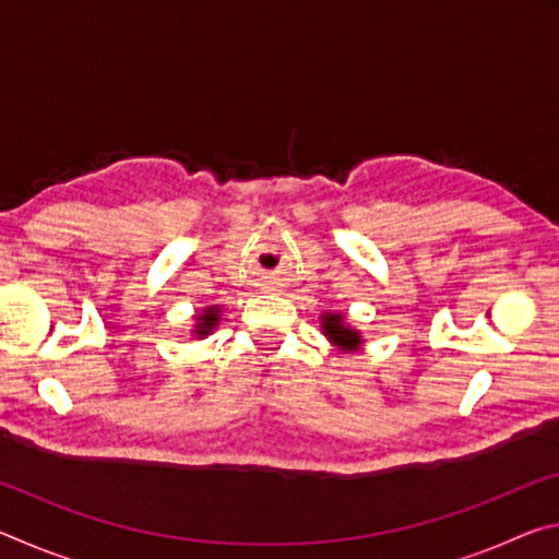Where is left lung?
I'll list each match as a JSON object with an SVG mask.
<instances>
[{"instance_id": "8db88e82", "label": "left lung", "mask_w": 559, "mask_h": 559, "mask_svg": "<svg viewBox=\"0 0 559 559\" xmlns=\"http://www.w3.org/2000/svg\"><path fill=\"white\" fill-rule=\"evenodd\" d=\"M320 328H323L325 337L340 349H357L359 343H362V337H359L357 330H353L349 325H345V318L340 313H325L320 318Z\"/></svg>"}]
</instances>
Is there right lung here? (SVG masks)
Segmentation results:
<instances>
[{
	"instance_id": "add662e5",
	"label": "right lung",
	"mask_w": 559,
	"mask_h": 559,
	"mask_svg": "<svg viewBox=\"0 0 559 559\" xmlns=\"http://www.w3.org/2000/svg\"><path fill=\"white\" fill-rule=\"evenodd\" d=\"M216 325H219V306H210V308H204V313L197 316L194 335H197V337L210 335Z\"/></svg>"
}]
</instances>
